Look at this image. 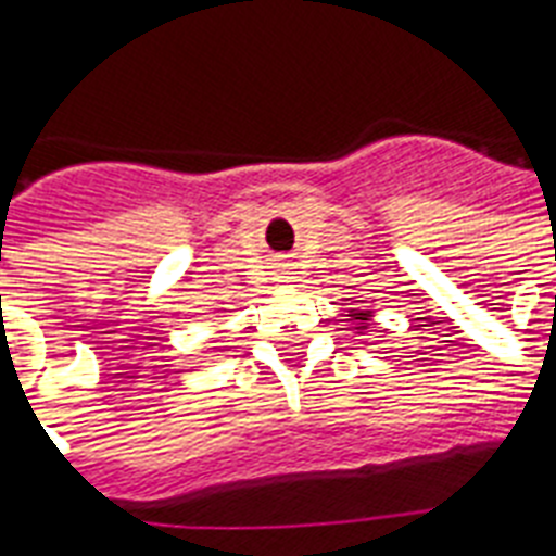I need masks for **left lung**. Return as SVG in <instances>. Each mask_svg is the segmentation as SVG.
Instances as JSON below:
<instances>
[{
  "mask_svg": "<svg viewBox=\"0 0 556 556\" xmlns=\"http://www.w3.org/2000/svg\"><path fill=\"white\" fill-rule=\"evenodd\" d=\"M357 303V308H349V320H352V329H357V334H364L366 329H369L371 326V317H375V312H371V308L361 309L359 305L364 304V300H355Z\"/></svg>",
  "mask_w": 556,
  "mask_h": 556,
  "instance_id": "left-lung-1",
  "label": "left lung"
}]
</instances>
